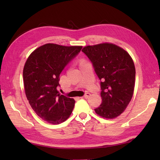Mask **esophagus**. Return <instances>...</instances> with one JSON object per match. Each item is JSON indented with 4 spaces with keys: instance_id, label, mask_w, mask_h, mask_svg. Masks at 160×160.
Masks as SVG:
<instances>
[{
    "instance_id": "34e87169",
    "label": "esophagus",
    "mask_w": 160,
    "mask_h": 160,
    "mask_svg": "<svg viewBox=\"0 0 160 160\" xmlns=\"http://www.w3.org/2000/svg\"><path fill=\"white\" fill-rule=\"evenodd\" d=\"M90 96H91V94H90L89 93H86V94L84 95V96L82 98H86V99H87V98H89Z\"/></svg>"
}]
</instances>
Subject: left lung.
<instances>
[{
    "label": "left lung",
    "instance_id": "8db88e82",
    "mask_svg": "<svg viewBox=\"0 0 160 160\" xmlns=\"http://www.w3.org/2000/svg\"><path fill=\"white\" fill-rule=\"evenodd\" d=\"M102 80V102L95 109L99 116L113 119L121 115L133 95L135 68L129 53L115 44L104 42L88 45L82 50Z\"/></svg>",
    "mask_w": 160,
    "mask_h": 160
}]
</instances>
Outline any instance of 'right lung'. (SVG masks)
I'll return each instance as SVG.
<instances>
[{
  "instance_id": "obj_1",
  "label": "right lung",
  "mask_w": 160,
  "mask_h": 160,
  "mask_svg": "<svg viewBox=\"0 0 160 160\" xmlns=\"http://www.w3.org/2000/svg\"><path fill=\"white\" fill-rule=\"evenodd\" d=\"M82 47L47 43L26 60L22 73L26 97L35 113L49 124L62 123L72 113L74 99L61 95L57 87L60 73Z\"/></svg>"
}]
</instances>
